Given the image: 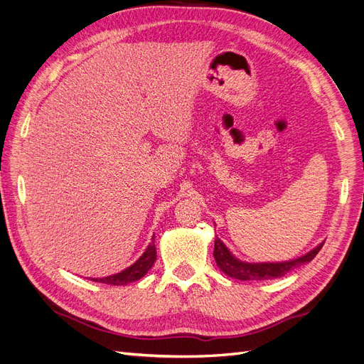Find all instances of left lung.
I'll return each instance as SVG.
<instances>
[{
  "instance_id": "left-lung-1",
  "label": "left lung",
  "mask_w": 364,
  "mask_h": 364,
  "mask_svg": "<svg viewBox=\"0 0 364 364\" xmlns=\"http://www.w3.org/2000/svg\"><path fill=\"white\" fill-rule=\"evenodd\" d=\"M323 243L318 245L316 249L311 252H308L306 255L291 259V261H285V262H258V264H252V262H243L237 259L232 253L228 250V247L215 238L214 241V258L217 266L220 267L223 273H226L228 277L235 278L240 281H264V279H273V278H279L284 277L285 273L290 272L291 269H296L302 266L305 262H310L318 250L322 249Z\"/></svg>"
}]
</instances>
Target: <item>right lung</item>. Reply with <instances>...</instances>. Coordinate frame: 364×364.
<instances>
[{
  "instance_id": "1",
  "label": "right lung",
  "mask_w": 364,
  "mask_h": 364,
  "mask_svg": "<svg viewBox=\"0 0 364 364\" xmlns=\"http://www.w3.org/2000/svg\"><path fill=\"white\" fill-rule=\"evenodd\" d=\"M153 238H155V237H153ZM155 259H156V247H155V243H151V245H149L146 252L142 253L141 258L135 264H132V266L127 267L126 270L119 272L117 274H112V277L98 278V279L92 278V281L109 284V285H126L129 282L138 281V279L144 277V274L151 269Z\"/></svg>"
}]
</instances>
